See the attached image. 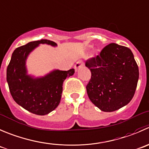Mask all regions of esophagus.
<instances>
[{
    "instance_id": "esophagus-1",
    "label": "esophagus",
    "mask_w": 149,
    "mask_h": 149,
    "mask_svg": "<svg viewBox=\"0 0 149 149\" xmlns=\"http://www.w3.org/2000/svg\"><path fill=\"white\" fill-rule=\"evenodd\" d=\"M84 66V64L82 62H81V61H77V62L74 65V69L76 70H77L78 69L81 68V67H82Z\"/></svg>"
}]
</instances>
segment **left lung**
Here are the masks:
<instances>
[{
	"label": "left lung",
	"instance_id": "obj_1",
	"mask_svg": "<svg viewBox=\"0 0 149 149\" xmlns=\"http://www.w3.org/2000/svg\"><path fill=\"white\" fill-rule=\"evenodd\" d=\"M85 66L91 72L87 93L91 102L101 111H114L132 100L139 70L130 48L110 43L100 54L87 60Z\"/></svg>",
	"mask_w": 149,
	"mask_h": 149
}]
</instances>
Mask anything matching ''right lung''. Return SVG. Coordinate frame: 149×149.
I'll use <instances>...</instances> for the list:
<instances>
[{"mask_svg":"<svg viewBox=\"0 0 149 149\" xmlns=\"http://www.w3.org/2000/svg\"><path fill=\"white\" fill-rule=\"evenodd\" d=\"M40 43L56 45L55 42L42 39L16 48L7 67L6 80L11 96L17 104L32 114L45 115L58 107L63 82L66 78L74 74V70H55L44 77L37 79L26 75V57Z\"/></svg>","mask_w":149,"mask_h":149,"instance_id":"right-lung-1","label":"right lung"}]
</instances>
